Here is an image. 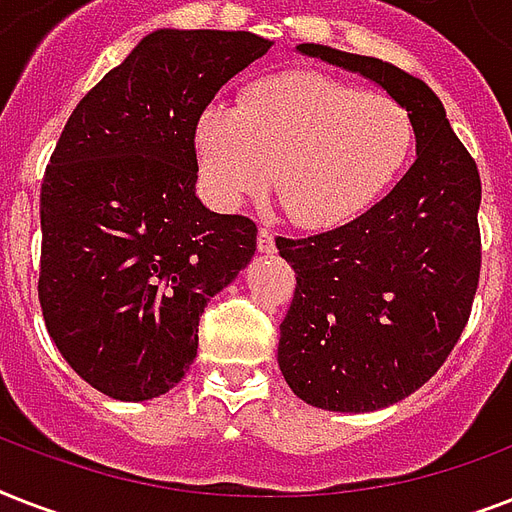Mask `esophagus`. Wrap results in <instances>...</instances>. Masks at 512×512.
Instances as JSON below:
<instances>
[{
  "label": "esophagus",
  "mask_w": 512,
  "mask_h": 512,
  "mask_svg": "<svg viewBox=\"0 0 512 512\" xmlns=\"http://www.w3.org/2000/svg\"><path fill=\"white\" fill-rule=\"evenodd\" d=\"M257 249L265 252V255H271L273 249H276V236H273L271 228H260L257 231Z\"/></svg>",
  "instance_id": "obj_1"
}]
</instances>
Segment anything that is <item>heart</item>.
<instances>
[{"label": "heart", "mask_w": 512, "mask_h": 512, "mask_svg": "<svg viewBox=\"0 0 512 512\" xmlns=\"http://www.w3.org/2000/svg\"><path fill=\"white\" fill-rule=\"evenodd\" d=\"M398 100L319 71L260 79L239 108L209 106L196 122L201 175L220 204L265 191L289 220L327 231L358 217L393 180L412 148Z\"/></svg>", "instance_id": "heart-1"}]
</instances>
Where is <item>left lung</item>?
Here are the masks:
<instances>
[{
	"label": "left lung",
	"instance_id": "left-lung-1",
	"mask_svg": "<svg viewBox=\"0 0 512 512\" xmlns=\"http://www.w3.org/2000/svg\"><path fill=\"white\" fill-rule=\"evenodd\" d=\"M372 79L409 111L417 159L364 215L308 239H276L297 287L279 366L305 404L374 412L441 369L470 319L481 276V177L436 92L385 60L297 47Z\"/></svg>",
	"mask_w": 512,
	"mask_h": 512
}]
</instances>
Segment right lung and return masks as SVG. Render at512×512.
Instances as JSON below:
<instances>
[{"instance_id":"add662e5","label":"right lung","mask_w":512,"mask_h":512,"mask_svg":"<svg viewBox=\"0 0 512 512\" xmlns=\"http://www.w3.org/2000/svg\"><path fill=\"white\" fill-rule=\"evenodd\" d=\"M271 44L249 31H154L60 132L42 180L39 305L60 356L106 396L175 388L209 297L255 255L257 225L196 196L193 138L215 92Z\"/></svg>"}]
</instances>
